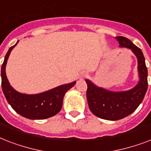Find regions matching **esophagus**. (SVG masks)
<instances>
[{
    "mask_svg": "<svg viewBox=\"0 0 151 151\" xmlns=\"http://www.w3.org/2000/svg\"><path fill=\"white\" fill-rule=\"evenodd\" d=\"M86 75H87V74H86V73H81V78H85V77H86Z\"/></svg>",
    "mask_w": 151,
    "mask_h": 151,
    "instance_id": "obj_1",
    "label": "esophagus"
}]
</instances>
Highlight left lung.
<instances>
[{
	"mask_svg": "<svg viewBox=\"0 0 151 151\" xmlns=\"http://www.w3.org/2000/svg\"><path fill=\"white\" fill-rule=\"evenodd\" d=\"M121 47L130 48L138 59L139 81L132 89L125 92H110L99 88L86 80L87 99L90 110L98 117L117 121L133 113L142 103L147 90V68L145 58L139 48L124 37H116Z\"/></svg>",
	"mask_w": 151,
	"mask_h": 151,
	"instance_id": "1",
	"label": "left lung"
}]
</instances>
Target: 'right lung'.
Returning a JSON list of instances; mask_svg holds the SVG:
<instances>
[{
    "mask_svg": "<svg viewBox=\"0 0 151 151\" xmlns=\"http://www.w3.org/2000/svg\"><path fill=\"white\" fill-rule=\"evenodd\" d=\"M17 43L8 49L1 66V87L4 96L13 110L22 117L33 120H42L52 117L60 111L64 95L75 85L76 81L60 85L40 94L27 95L16 92L9 85L6 77L5 66L11 51Z\"/></svg>",
    "mask_w": 151,
    "mask_h": 151,
    "instance_id": "1",
    "label": "right lung"
}]
</instances>
